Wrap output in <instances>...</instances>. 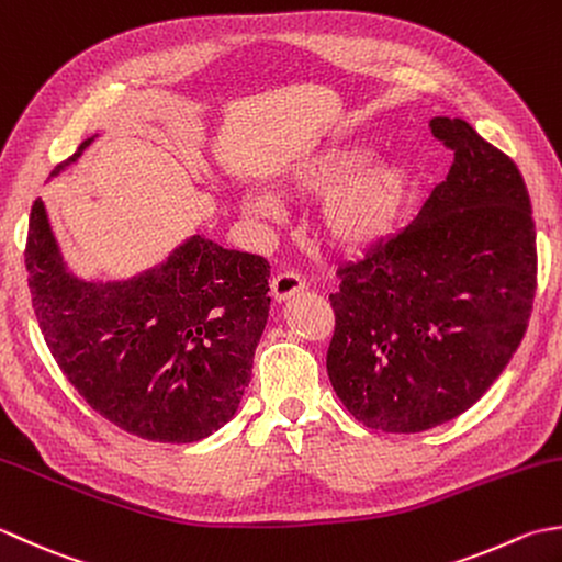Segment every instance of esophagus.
Segmentation results:
<instances>
[{"label": "esophagus", "instance_id": "1", "mask_svg": "<svg viewBox=\"0 0 562 562\" xmlns=\"http://www.w3.org/2000/svg\"><path fill=\"white\" fill-rule=\"evenodd\" d=\"M305 291V279L297 277L295 271H283V273H277L271 281V295L273 301L277 303H285L289 297H293L295 293Z\"/></svg>", "mask_w": 562, "mask_h": 562}]
</instances>
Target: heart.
<instances>
[{
	"instance_id": "1",
	"label": "heart",
	"mask_w": 562,
	"mask_h": 562,
	"mask_svg": "<svg viewBox=\"0 0 562 562\" xmlns=\"http://www.w3.org/2000/svg\"><path fill=\"white\" fill-rule=\"evenodd\" d=\"M281 187L297 199H319V233L335 249L359 251L395 231L415 189V171L405 159H371L369 147L337 143L293 159L281 175ZM239 203L259 221L283 215V201L265 189H247Z\"/></svg>"
}]
</instances>
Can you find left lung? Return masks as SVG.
I'll use <instances>...</instances> for the list:
<instances>
[{"label": "left lung", "instance_id": "1", "mask_svg": "<svg viewBox=\"0 0 562 562\" xmlns=\"http://www.w3.org/2000/svg\"><path fill=\"white\" fill-rule=\"evenodd\" d=\"M453 150L403 233L339 267L329 295L331 387L366 427L415 434L497 381L529 325L536 231L517 165L463 119L429 121Z\"/></svg>", "mask_w": 562, "mask_h": 562}]
</instances>
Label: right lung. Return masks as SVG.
<instances>
[{
	"label": "right lung",
	"instance_id": "right-lung-1",
	"mask_svg": "<svg viewBox=\"0 0 562 562\" xmlns=\"http://www.w3.org/2000/svg\"><path fill=\"white\" fill-rule=\"evenodd\" d=\"M26 269L45 345L101 417L165 443L201 441L235 417L269 317L265 257L191 235L137 277L85 281L65 265L38 199Z\"/></svg>",
	"mask_w": 562,
	"mask_h": 562
}]
</instances>
